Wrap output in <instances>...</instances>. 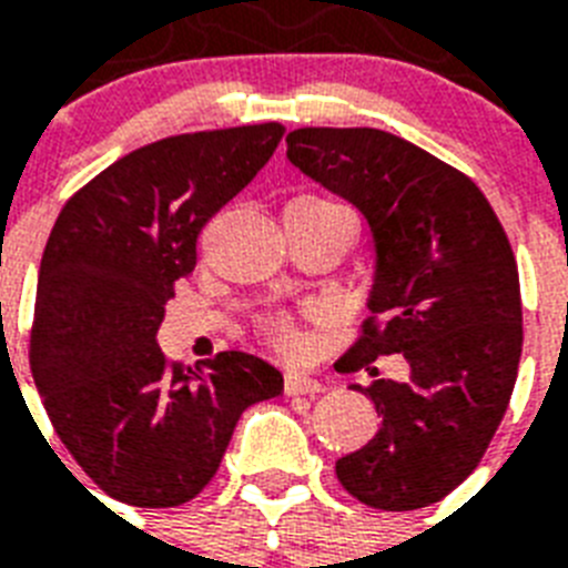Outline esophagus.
Wrapping results in <instances>:
<instances>
[{"label":"esophagus","instance_id":"34e87169","mask_svg":"<svg viewBox=\"0 0 568 568\" xmlns=\"http://www.w3.org/2000/svg\"><path fill=\"white\" fill-rule=\"evenodd\" d=\"M324 383L310 374H301V372H288L285 374V395H318Z\"/></svg>","mask_w":568,"mask_h":568}]
</instances>
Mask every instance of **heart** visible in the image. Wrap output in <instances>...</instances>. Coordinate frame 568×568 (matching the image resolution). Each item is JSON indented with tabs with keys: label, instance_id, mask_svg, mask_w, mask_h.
<instances>
[{
	"label": "heart",
	"instance_id": "b5f03b06",
	"mask_svg": "<svg viewBox=\"0 0 568 568\" xmlns=\"http://www.w3.org/2000/svg\"><path fill=\"white\" fill-rule=\"evenodd\" d=\"M301 200H306V203H327V200H318V196H301ZM267 333H271V338H274L283 351H294V347L301 345V333H297V327H294L288 318L271 321V324H267Z\"/></svg>",
	"mask_w": 568,
	"mask_h": 568
}]
</instances>
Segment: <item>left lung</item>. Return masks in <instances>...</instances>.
Listing matches in <instances>:
<instances>
[{"instance_id":"left-lung-1","label":"left lung","mask_w":568,"mask_h":568,"mask_svg":"<svg viewBox=\"0 0 568 568\" xmlns=\"http://www.w3.org/2000/svg\"><path fill=\"white\" fill-rule=\"evenodd\" d=\"M288 162L356 205L372 230V318L338 365L404 354L409 377L354 386L379 427L336 463L356 501L418 510L477 468L510 404L521 356L519 267L466 173L379 129H294ZM377 374V372H374Z\"/></svg>"}]
</instances>
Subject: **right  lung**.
Instances as JSON below:
<instances>
[{"mask_svg":"<svg viewBox=\"0 0 568 568\" xmlns=\"http://www.w3.org/2000/svg\"><path fill=\"white\" fill-rule=\"evenodd\" d=\"M280 123L173 135L75 191L40 258L31 374L67 450L102 493L180 507L203 493L247 406L283 392L274 365L223 351L168 363L155 333L196 235L274 155Z\"/></svg>","mask_w":568,"mask_h":568,"instance_id":"1","label":"right lung"}]
</instances>
